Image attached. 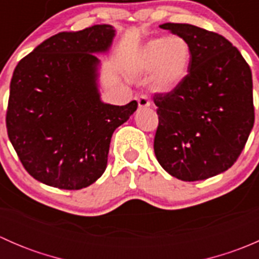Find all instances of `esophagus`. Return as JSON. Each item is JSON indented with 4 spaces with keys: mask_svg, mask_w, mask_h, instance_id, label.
<instances>
[{
    "mask_svg": "<svg viewBox=\"0 0 259 259\" xmlns=\"http://www.w3.org/2000/svg\"><path fill=\"white\" fill-rule=\"evenodd\" d=\"M138 105H139L140 109L148 108V106H150V100L146 95H140L138 96Z\"/></svg>",
    "mask_w": 259,
    "mask_h": 259,
    "instance_id": "1",
    "label": "esophagus"
}]
</instances>
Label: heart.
<instances>
[{"mask_svg":"<svg viewBox=\"0 0 259 259\" xmlns=\"http://www.w3.org/2000/svg\"><path fill=\"white\" fill-rule=\"evenodd\" d=\"M192 60V48L183 36L155 37L140 50L137 67L143 74L153 72L151 85L156 91L169 93L187 77Z\"/></svg>","mask_w":259,"mask_h":259,"instance_id":"obj_1","label":"heart"}]
</instances>
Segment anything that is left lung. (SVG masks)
<instances>
[{"instance_id":"left-lung-1","label":"left lung","mask_w":259,"mask_h":259,"mask_svg":"<svg viewBox=\"0 0 259 259\" xmlns=\"http://www.w3.org/2000/svg\"><path fill=\"white\" fill-rule=\"evenodd\" d=\"M160 28L183 36L192 60L178 88L154 95V153L164 170L184 182L218 176L236 163L254 124L250 67L222 35L189 23Z\"/></svg>"}]
</instances>
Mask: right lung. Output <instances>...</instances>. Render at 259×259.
<instances>
[{"label": "right lung", "instance_id": "add662e5", "mask_svg": "<svg viewBox=\"0 0 259 259\" xmlns=\"http://www.w3.org/2000/svg\"><path fill=\"white\" fill-rule=\"evenodd\" d=\"M115 36L111 25L51 36L17 64L10 83L6 126L31 177L77 190L103 176L111 137L137 110L101 101L100 60Z\"/></svg>", "mask_w": 259, "mask_h": 259}]
</instances>
